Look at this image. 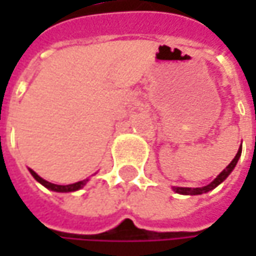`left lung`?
Returning <instances> with one entry per match:
<instances>
[{
  "mask_svg": "<svg viewBox=\"0 0 256 256\" xmlns=\"http://www.w3.org/2000/svg\"><path fill=\"white\" fill-rule=\"evenodd\" d=\"M242 152V148L238 150V154L235 155V158L232 160L231 164L224 170V171L211 182V184H208V185H205V186H201V188H182V186H174V191L178 192V194H182V195H201V194H205V192L211 191L214 188H216L222 181H225V178L230 175L232 172V170L235 168V165L238 162V160H240V156H241Z\"/></svg>",
  "mask_w": 256,
  "mask_h": 256,
  "instance_id": "1",
  "label": "left lung"
}]
</instances>
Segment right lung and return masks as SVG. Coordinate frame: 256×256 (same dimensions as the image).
Masks as SVG:
<instances>
[{
	"label": "right lung",
	"instance_id": "1",
	"mask_svg": "<svg viewBox=\"0 0 256 256\" xmlns=\"http://www.w3.org/2000/svg\"><path fill=\"white\" fill-rule=\"evenodd\" d=\"M31 172V175L34 176L36 181L40 182V184H42L45 188H48V190H51V191H56V192H72V191H78V190H81L82 186H84L85 184L88 180H84V181H80V182H75V184H70V185H56V184H51V182L45 181L42 180L38 174H35L32 170H30Z\"/></svg>",
	"mask_w": 256,
	"mask_h": 256
}]
</instances>
